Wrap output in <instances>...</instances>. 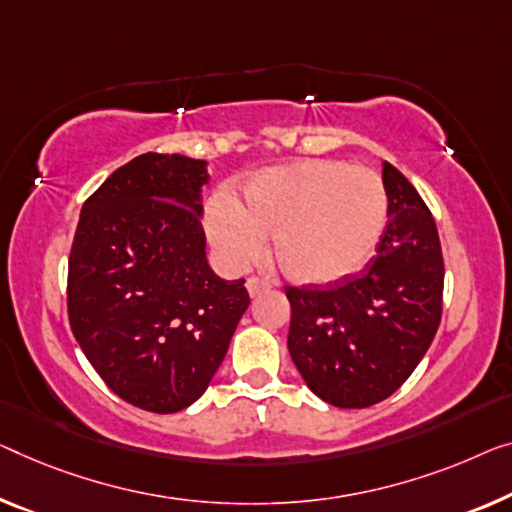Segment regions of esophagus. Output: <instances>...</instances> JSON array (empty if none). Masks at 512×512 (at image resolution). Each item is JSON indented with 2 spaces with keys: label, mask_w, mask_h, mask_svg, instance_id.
I'll use <instances>...</instances> for the list:
<instances>
[{
  "label": "esophagus",
  "mask_w": 512,
  "mask_h": 512,
  "mask_svg": "<svg viewBox=\"0 0 512 512\" xmlns=\"http://www.w3.org/2000/svg\"><path fill=\"white\" fill-rule=\"evenodd\" d=\"M271 285L266 280H262V278H248V282H246V289H248V294L250 296H259L262 292H266V289H269Z\"/></svg>",
  "instance_id": "obj_1"
}]
</instances>
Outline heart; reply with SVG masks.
Returning <instances> with one entry per match:
<instances>
[{
  "instance_id": "heart-1",
  "label": "heart",
  "mask_w": 512,
  "mask_h": 512,
  "mask_svg": "<svg viewBox=\"0 0 512 512\" xmlns=\"http://www.w3.org/2000/svg\"><path fill=\"white\" fill-rule=\"evenodd\" d=\"M384 181L345 160L308 158L253 174L241 202L216 193L204 209V230L234 271L271 253L299 285H335L356 276L379 246L386 227Z\"/></svg>"
}]
</instances>
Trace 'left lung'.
Instances as JSON below:
<instances>
[{
	"mask_svg": "<svg viewBox=\"0 0 512 512\" xmlns=\"http://www.w3.org/2000/svg\"><path fill=\"white\" fill-rule=\"evenodd\" d=\"M388 223L361 276L329 289L287 287V347L317 398L372 407L421 363L441 322L444 257L437 225L402 172L384 163Z\"/></svg>",
	"mask_w": 512,
	"mask_h": 512,
	"instance_id": "obj_1",
	"label": "left lung"
}]
</instances>
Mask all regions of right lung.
<instances>
[{"mask_svg":"<svg viewBox=\"0 0 512 512\" xmlns=\"http://www.w3.org/2000/svg\"><path fill=\"white\" fill-rule=\"evenodd\" d=\"M207 160L142 154L82 204L68 257V322L94 370L133 407L174 414L207 391L246 312V280L207 262Z\"/></svg>","mask_w":512,"mask_h":512,"instance_id":"right-lung-1","label":"right lung"}]
</instances>
